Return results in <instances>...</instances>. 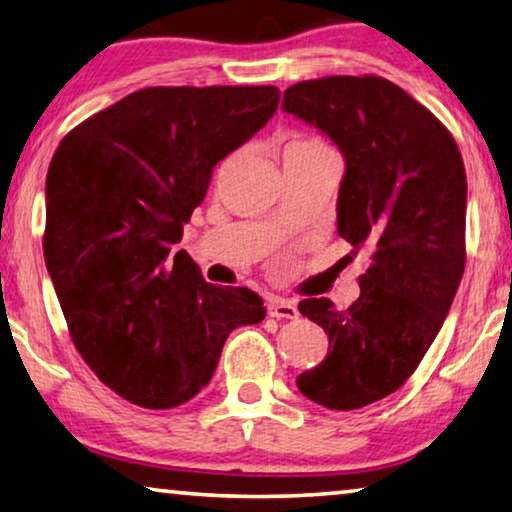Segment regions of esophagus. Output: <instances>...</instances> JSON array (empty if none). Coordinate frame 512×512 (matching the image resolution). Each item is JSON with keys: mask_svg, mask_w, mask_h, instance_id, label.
<instances>
[{"mask_svg": "<svg viewBox=\"0 0 512 512\" xmlns=\"http://www.w3.org/2000/svg\"><path fill=\"white\" fill-rule=\"evenodd\" d=\"M266 312H269V316H273V319H296L298 307L291 303V300L271 298L269 303H266Z\"/></svg>", "mask_w": 512, "mask_h": 512, "instance_id": "1", "label": "esophagus"}]
</instances>
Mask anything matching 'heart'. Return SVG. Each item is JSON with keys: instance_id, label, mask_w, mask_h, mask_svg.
<instances>
[{"instance_id": "1", "label": "heart", "mask_w": 512, "mask_h": 512, "mask_svg": "<svg viewBox=\"0 0 512 512\" xmlns=\"http://www.w3.org/2000/svg\"><path fill=\"white\" fill-rule=\"evenodd\" d=\"M312 148H323V143L319 139H312V136H294L287 145V150H312Z\"/></svg>"}]
</instances>
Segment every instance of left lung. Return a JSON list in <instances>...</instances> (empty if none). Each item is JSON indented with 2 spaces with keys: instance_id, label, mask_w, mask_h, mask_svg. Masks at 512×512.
Segmentation results:
<instances>
[{
  "instance_id": "left-lung-1",
  "label": "left lung",
  "mask_w": 512,
  "mask_h": 512,
  "mask_svg": "<svg viewBox=\"0 0 512 512\" xmlns=\"http://www.w3.org/2000/svg\"><path fill=\"white\" fill-rule=\"evenodd\" d=\"M282 109L342 150L337 232L371 259L348 310L300 300L330 346L296 385L330 410H358L415 373L449 314L465 271V164L449 129L383 77L300 81Z\"/></svg>"
}]
</instances>
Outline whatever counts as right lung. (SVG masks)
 Instances as JSON below:
<instances>
[{"instance_id": "add662e5", "label": "right lung", "mask_w": 512, "mask_h": 512, "mask_svg": "<svg viewBox=\"0 0 512 512\" xmlns=\"http://www.w3.org/2000/svg\"><path fill=\"white\" fill-rule=\"evenodd\" d=\"M275 86H152L63 136L45 182V264L84 362L125 401L168 410L212 380L227 335L266 316L209 285L184 223L214 166L278 109Z\"/></svg>"}]
</instances>
